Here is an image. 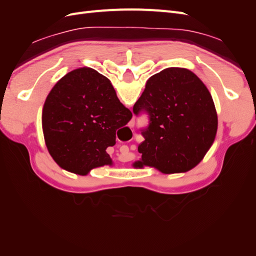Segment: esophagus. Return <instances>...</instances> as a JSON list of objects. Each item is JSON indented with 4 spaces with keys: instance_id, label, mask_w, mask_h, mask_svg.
<instances>
[{
    "instance_id": "1",
    "label": "esophagus",
    "mask_w": 256,
    "mask_h": 256,
    "mask_svg": "<svg viewBox=\"0 0 256 256\" xmlns=\"http://www.w3.org/2000/svg\"><path fill=\"white\" fill-rule=\"evenodd\" d=\"M132 124H134V122H132Z\"/></svg>"
}]
</instances>
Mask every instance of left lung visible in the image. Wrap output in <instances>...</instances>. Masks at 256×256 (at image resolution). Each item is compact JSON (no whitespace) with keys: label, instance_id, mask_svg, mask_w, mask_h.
Instances as JSON below:
<instances>
[{"label":"left lung","instance_id":"obj_1","mask_svg":"<svg viewBox=\"0 0 256 256\" xmlns=\"http://www.w3.org/2000/svg\"><path fill=\"white\" fill-rule=\"evenodd\" d=\"M134 113L148 115L136 168L154 166L166 174L187 172L212 146L218 118L210 92L192 72L171 67L147 81Z\"/></svg>","mask_w":256,"mask_h":256}]
</instances>
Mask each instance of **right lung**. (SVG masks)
Wrapping results in <instances>:
<instances>
[{"instance_id": "add662e5", "label": "right lung", "mask_w": 256, "mask_h": 256, "mask_svg": "<svg viewBox=\"0 0 256 256\" xmlns=\"http://www.w3.org/2000/svg\"><path fill=\"white\" fill-rule=\"evenodd\" d=\"M131 118L109 79L95 69L79 68L63 76L46 99L44 142L60 168L85 175L111 164L106 150L115 145L116 130Z\"/></svg>"}]
</instances>
